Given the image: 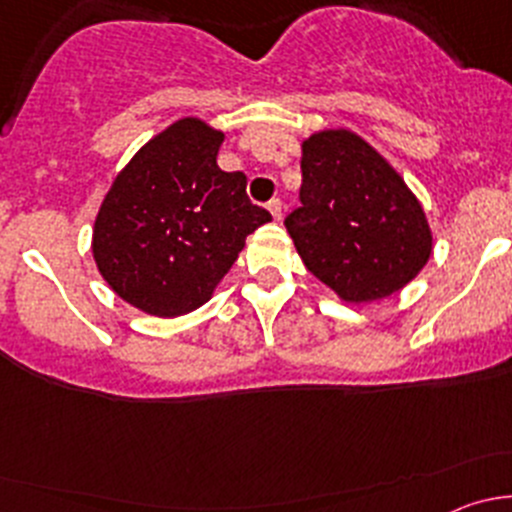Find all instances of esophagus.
Here are the masks:
<instances>
[{"label": "esophagus", "mask_w": 512, "mask_h": 512, "mask_svg": "<svg viewBox=\"0 0 512 512\" xmlns=\"http://www.w3.org/2000/svg\"><path fill=\"white\" fill-rule=\"evenodd\" d=\"M267 210L272 213V218L282 220V200L280 198H272L270 203H267Z\"/></svg>", "instance_id": "1"}]
</instances>
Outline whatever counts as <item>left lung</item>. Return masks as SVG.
<instances>
[{"mask_svg":"<svg viewBox=\"0 0 512 512\" xmlns=\"http://www.w3.org/2000/svg\"><path fill=\"white\" fill-rule=\"evenodd\" d=\"M302 208L285 220L304 267L347 304L404 289L426 267L433 232L399 170L349 128L302 141Z\"/></svg>","mask_w":512,"mask_h":512,"instance_id":"left-lung-1","label":"left lung"}]
</instances>
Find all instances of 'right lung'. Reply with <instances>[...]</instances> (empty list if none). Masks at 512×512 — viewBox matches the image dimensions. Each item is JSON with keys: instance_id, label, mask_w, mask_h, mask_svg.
Wrapping results in <instances>:
<instances>
[{"instance_id": "obj_1", "label": "right lung", "mask_w": 512, "mask_h": 512, "mask_svg": "<svg viewBox=\"0 0 512 512\" xmlns=\"http://www.w3.org/2000/svg\"><path fill=\"white\" fill-rule=\"evenodd\" d=\"M225 133L198 116L170 123L136 151L103 195L91 252L106 285L151 317L203 307L245 240L270 223L245 173L220 170Z\"/></svg>"}]
</instances>
